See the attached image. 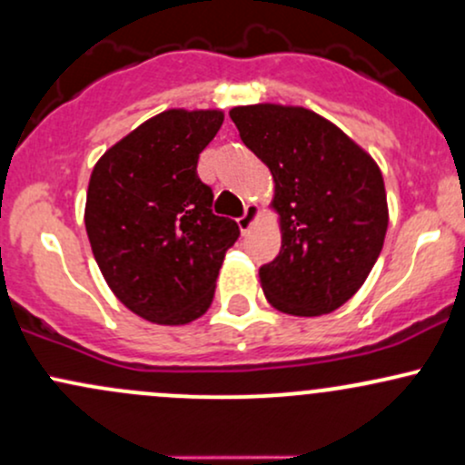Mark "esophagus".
Returning a JSON list of instances; mask_svg holds the SVG:
<instances>
[{
	"label": "esophagus",
	"instance_id": "esophagus-1",
	"mask_svg": "<svg viewBox=\"0 0 465 465\" xmlns=\"http://www.w3.org/2000/svg\"><path fill=\"white\" fill-rule=\"evenodd\" d=\"M258 213H260L258 205H247V207H244L242 216L236 218L238 227H241L242 233H247L249 229H252V224H253V221H256V218H258Z\"/></svg>",
	"mask_w": 465,
	"mask_h": 465
}]
</instances>
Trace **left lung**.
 <instances>
[{
	"label": "left lung",
	"mask_w": 465,
	"mask_h": 465,
	"mask_svg": "<svg viewBox=\"0 0 465 465\" xmlns=\"http://www.w3.org/2000/svg\"><path fill=\"white\" fill-rule=\"evenodd\" d=\"M241 139L272 172L282 247L260 267L275 309L331 313L364 284L389 227L375 161L315 112L258 104L229 112Z\"/></svg>",
	"instance_id": "left-lung-1"
}]
</instances>
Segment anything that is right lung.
<instances>
[{"instance_id": "obj_1", "label": "right lung", "mask_w": 465, "mask_h": 465, "mask_svg": "<svg viewBox=\"0 0 465 465\" xmlns=\"http://www.w3.org/2000/svg\"><path fill=\"white\" fill-rule=\"evenodd\" d=\"M223 125L218 110H167L112 145L94 165L85 232L108 287L156 324H187L209 309L236 221L212 212L201 152Z\"/></svg>"}]
</instances>
